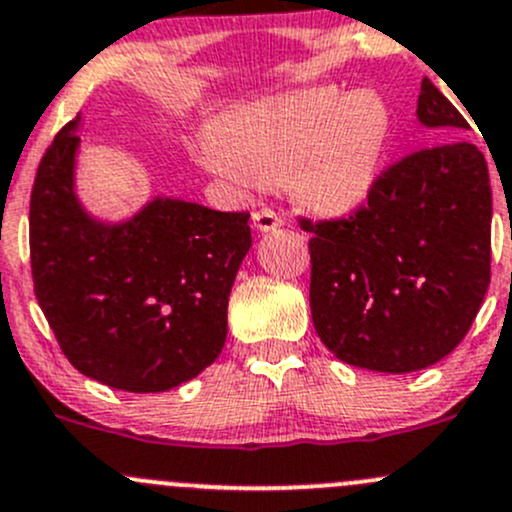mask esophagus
Here are the masks:
<instances>
[{
  "label": "esophagus",
  "instance_id": "34e87169",
  "mask_svg": "<svg viewBox=\"0 0 512 512\" xmlns=\"http://www.w3.org/2000/svg\"><path fill=\"white\" fill-rule=\"evenodd\" d=\"M252 223H255V228L260 233H270V230H277L282 225V218L272 208H260V211L252 213Z\"/></svg>",
  "mask_w": 512,
  "mask_h": 512
}]
</instances>
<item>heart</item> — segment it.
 Instances as JSON below:
<instances>
[{"instance_id": "b5f03b06", "label": "heart", "mask_w": 512, "mask_h": 512, "mask_svg": "<svg viewBox=\"0 0 512 512\" xmlns=\"http://www.w3.org/2000/svg\"><path fill=\"white\" fill-rule=\"evenodd\" d=\"M390 137V112L370 90H306L230 110L220 134L196 142L213 174L240 184H282L306 208L343 215L373 193Z\"/></svg>"}]
</instances>
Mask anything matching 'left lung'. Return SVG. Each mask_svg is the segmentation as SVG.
I'll use <instances>...</instances> for the list:
<instances>
[{
  "label": "left lung",
  "mask_w": 512,
  "mask_h": 512,
  "mask_svg": "<svg viewBox=\"0 0 512 512\" xmlns=\"http://www.w3.org/2000/svg\"><path fill=\"white\" fill-rule=\"evenodd\" d=\"M417 117L446 142L378 176L348 218L311 233V319L343 363L378 373L434 365L464 341L491 284V179L459 110L422 80Z\"/></svg>",
  "instance_id": "obj_1"
}]
</instances>
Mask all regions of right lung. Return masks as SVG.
<instances>
[{
  "label": "right lung",
  "mask_w": 512,
  "mask_h": 512,
  "mask_svg": "<svg viewBox=\"0 0 512 512\" xmlns=\"http://www.w3.org/2000/svg\"><path fill=\"white\" fill-rule=\"evenodd\" d=\"M80 117L56 134L31 191L34 292L73 368L125 392L196 378L225 346L250 213L159 196L105 223L75 193Z\"/></svg>",
  "instance_id": "1"
}]
</instances>
